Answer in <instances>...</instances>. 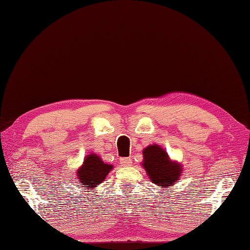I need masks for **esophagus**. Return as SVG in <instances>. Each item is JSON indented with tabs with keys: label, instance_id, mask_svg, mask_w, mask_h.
<instances>
[{
	"label": "esophagus",
	"instance_id": "1",
	"mask_svg": "<svg viewBox=\"0 0 250 250\" xmlns=\"http://www.w3.org/2000/svg\"><path fill=\"white\" fill-rule=\"evenodd\" d=\"M120 164L122 166H125V167H129V166L132 165V159L131 158H121Z\"/></svg>",
	"mask_w": 250,
	"mask_h": 250
}]
</instances>
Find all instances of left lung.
Instances as JSON below:
<instances>
[{
    "label": "left lung",
    "instance_id": "8db88e82",
    "mask_svg": "<svg viewBox=\"0 0 250 250\" xmlns=\"http://www.w3.org/2000/svg\"><path fill=\"white\" fill-rule=\"evenodd\" d=\"M143 167L151 182L158 188H171L178 182L183 168L178 161L171 160L167 151L158 144H151L143 149Z\"/></svg>",
    "mask_w": 250,
    "mask_h": 250
}]
</instances>
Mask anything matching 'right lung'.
I'll return each mask as SVG.
<instances>
[{"label": "right lung", "instance_id": "right-lung-1", "mask_svg": "<svg viewBox=\"0 0 250 250\" xmlns=\"http://www.w3.org/2000/svg\"><path fill=\"white\" fill-rule=\"evenodd\" d=\"M112 168L114 166L105 164L99 155L91 153L85 156L83 164L77 170L78 182L87 190L93 189L106 179Z\"/></svg>", "mask_w": 250, "mask_h": 250}]
</instances>
